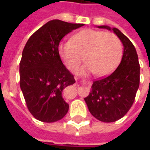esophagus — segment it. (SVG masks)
Here are the masks:
<instances>
[{"instance_id": "esophagus-1", "label": "esophagus", "mask_w": 150, "mask_h": 150, "mask_svg": "<svg viewBox=\"0 0 150 150\" xmlns=\"http://www.w3.org/2000/svg\"><path fill=\"white\" fill-rule=\"evenodd\" d=\"M75 79H76V80H78V78H75Z\"/></svg>"}]
</instances>
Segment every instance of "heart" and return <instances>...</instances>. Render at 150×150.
<instances>
[{
	"mask_svg": "<svg viewBox=\"0 0 150 150\" xmlns=\"http://www.w3.org/2000/svg\"><path fill=\"white\" fill-rule=\"evenodd\" d=\"M58 52L66 67L74 71L81 65L84 57L87 62L78 72H94L105 76L118 66L122 55V45L116 35L93 29L76 33L72 41H62Z\"/></svg>",
	"mask_w": 150,
	"mask_h": 150,
	"instance_id": "heart-1",
	"label": "heart"
}]
</instances>
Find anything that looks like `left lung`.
I'll return each instance as SVG.
<instances>
[{"instance_id": "left-lung-1", "label": "left lung", "mask_w": 150, "mask_h": 150, "mask_svg": "<svg viewBox=\"0 0 150 150\" xmlns=\"http://www.w3.org/2000/svg\"><path fill=\"white\" fill-rule=\"evenodd\" d=\"M112 30L124 45V54L117 69L106 78L96 80L84 98L91 114L105 123L115 122L132 107L139 86L140 67L135 47L118 28L98 26Z\"/></svg>"}]
</instances>
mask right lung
Returning a JSON list of instances; mask_svg holds the SVG:
<instances>
[{"label": "right lung", "instance_id": "right-lung-1", "mask_svg": "<svg viewBox=\"0 0 150 150\" xmlns=\"http://www.w3.org/2000/svg\"><path fill=\"white\" fill-rule=\"evenodd\" d=\"M83 26L50 21L32 34L23 49L20 87L28 110L39 121L53 123L68 111L62 93L75 79L61 60L58 46L67 33Z\"/></svg>", "mask_w": 150, "mask_h": 150}]
</instances>
